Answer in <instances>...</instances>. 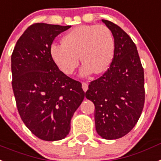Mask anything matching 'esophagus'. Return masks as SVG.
Returning a JSON list of instances; mask_svg holds the SVG:
<instances>
[{
  "mask_svg": "<svg viewBox=\"0 0 161 161\" xmlns=\"http://www.w3.org/2000/svg\"><path fill=\"white\" fill-rule=\"evenodd\" d=\"M82 87H83V91L87 92V90L88 89V83L83 82V83H82Z\"/></svg>",
  "mask_w": 161,
  "mask_h": 161,
  "instance_id": "esophagus-1",
  "label": "esophagus"
}]
</instances>
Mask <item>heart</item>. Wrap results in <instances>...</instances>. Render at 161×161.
I'll return each mask as SVG.
<instances>
[{
	"instance_id": "obj_1",
	"label": "heart",
	"mask_w": 161,
	"mask_h": 161,
	"mask_svg": "<svg viewBox=\"0 0 161 161\" xmlns=\"http://www.w3.org/2000/svg\"><path fill=\"white\" fill-rule=\"evenodd\" d=\"M114 39L111 31L105 25H79L66 33L63 44H53L51 57L62 72L70 75L79 64V55L83 64L82 75L93 71H106L114 54Z\"/></svg>"
}]
</instances>
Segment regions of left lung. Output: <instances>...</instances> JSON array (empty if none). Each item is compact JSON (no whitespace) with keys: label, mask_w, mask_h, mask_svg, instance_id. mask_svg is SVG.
I'll return each instance as SVG.
<instances>
[{"label":"left lung","mask_w":161,"mask_h":161,"mask_svg":"<svg viewBox=\"0 0 161 161\" xmlns=\"http://www.w3.org/2000/svg\"><path fill=\"white\" fill-rule=\"evenodd\" d=\"M102 22L114 37V58L103 75L90 83L86 97L95 106L97 133L112 140L129 133L141 116L145 102L144 71L131 37L117 24Z\"/></svg>","instance_id":"8db88e82"}]
</instances>
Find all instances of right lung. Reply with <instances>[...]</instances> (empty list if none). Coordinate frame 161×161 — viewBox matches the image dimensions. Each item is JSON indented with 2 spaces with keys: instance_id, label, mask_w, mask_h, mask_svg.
Listing matches in <instances>:
<instances>
[{
  "instance_id": "right-lung-1",
  "label": "right lung",
  "mask_w": 161,
  "mask_h": 161,
  "mask_svg": "<svg viewBox=\"0 0 161 161\" xmlns=\"http://www.w3.org/2000/svg\"><path fill=\"white\" fill-rule=\"evenodd\" d=\"M71 26L37 23L19 38L11 55L12 87L21 119L38 138L61 140L84 99L82 83L60 71L51 55L54 39Z\"/></svg>"
}]
</instances>
